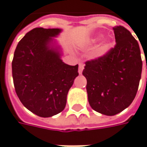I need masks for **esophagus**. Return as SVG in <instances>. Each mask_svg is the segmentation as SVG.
I'll return each mask as SVG.
<instances>
[{
  "instance_id": "esophagus-1",
  "label": "esophagus",
  "mask_w": 147,
  "mask_h": 147,
  "mask_svg": "<svg viewBox=\"0 0 147 147\" xmlns=\"http://www.w3.org/2000/svg\"><path fill=\"white\" fill-rule=\"evenodd\" d=\"M84 68V64L83 63H79V74L81 75L82 72H83V70Z\"/></svg>"
}]
</instances>
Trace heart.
I'll return each mask as SVG.
<instances>
[{
    "label": "heart",
    "instance_id": "heart-1",
    "mask_svg": "<svg viewBox=\"0 0 147 147\" xmlns=\"http://www.w3.org/2000/svg\"><path fill=\"white\" fill-rule=\"evenodd\" d=\"M102 37H103V36H102V34L96 35L93 39H91V43H97V42H98L99 40H101ZM111 42H104V43L96 50V52H95V56H96V57H102V56H104L105 55H107V53L109 52V50L111 49Z\"/></svg>",
    "mask_w": 147,
    "mask_h": 147
}]
</instances>
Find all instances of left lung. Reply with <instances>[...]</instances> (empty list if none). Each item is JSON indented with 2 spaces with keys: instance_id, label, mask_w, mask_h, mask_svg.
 <instances>
[{
  "instance_id": "1",
  "label": "left lung",
  "mask_w": 147,
  "mask_h": 147,
  "mask_svg": "<svg viewBox=\"0 0 147 147\" xmlns=\"http://www.w3.org/2000/svg\"><path fill=\"white\" fill-rule=\"evenodd\" d=\"M116 45L102 57L87 61L88 102L97 112L112 116L131 105L141 79V52L138 41L123 26L113 28Z\"/></svg>"
}]
</instances>
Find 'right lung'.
I'll use <instances>...</instances> for the list:
<instances>
[{
    "mask_svg": "<svg viewBox=\"0 0 147 147\" xmlns=\"http://www.w3.org/2000/svg\"><path fill=\"white\" fill-rule=\"evenodd\" d=\"M60 28H36L18 43L12 70L15 91L31 112L48 118L61 112L67 95L79 76L78 64L71 66L61 59L63 52L54 39Z\"/></svg>",
    "mask_w": 147,
    "mask_h": 147,
    "instance_id": "add662e5",
    "label": "right lung"
}]
</instances>
